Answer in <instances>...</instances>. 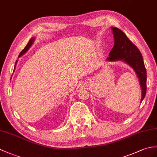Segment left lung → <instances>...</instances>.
<instances>
[{
	"mask_svg": "<svg viewBox=\"0 0 157 157\" xmlns=\"http://www.w3.org/2000/svg\"><path fill=\"white\" fill-rule=\"evenodd\" d=\"M114 45L107 58L108 61L122 60L132 67L138 76L142 90L141 101L147 92V71L143 57L137 47L117 27H112Z\"/></svg>",
	"mask_w": 157,
	"mask_h": 157,
	"instance_id": "8db88e82",
	"label": "left lung"
}]
</instances>
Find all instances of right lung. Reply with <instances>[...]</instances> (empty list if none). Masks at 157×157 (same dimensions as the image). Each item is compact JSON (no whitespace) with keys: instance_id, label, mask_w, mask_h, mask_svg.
<instances>
[{"instance_id":"obj_1","label":"right lung","mask_w":157,"mask_h":157,"mask_svg":"<svg viewBox=\"0 0 157 157\" xmlns=\"http://www.w3.org/2000/svg\"><path fill=\"white\" fill-rule=\"evenodd\" d=\"M34 40H35V38H34V37H33V38H31L30 40H29V41L28 42V43H27V45H26V47H25V48L21 51V52L20 53L19 56V57H20L21 56H23V54H25V53H26V52H27V51L29 49V48H30V47H31V46L33 45V43ZM17 61H16L15 65H16V64H17ZM15 65H14V68H15Z\"/></svg>"}]
</instances>
